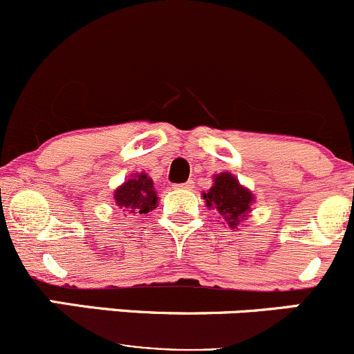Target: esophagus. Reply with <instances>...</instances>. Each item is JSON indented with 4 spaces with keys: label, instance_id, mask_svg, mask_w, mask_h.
Here are the masks:
<instances>
[{
    "label": "esophagus",
    "instance_id": "34e87169",
    "mask_svg": "<svg viewBox=\"0 0 354 354\" xmlns=\"http://www.w3.org/2000/svg\"><path fill=\"white\" fill-rule=\"evenodd\" d=\"M192 185H194V182L192 180H187V182H182V184H176V189H192Z\"/></svg>",
    "mask_w": 354,
    "mask_h": 354
}]
</instances>
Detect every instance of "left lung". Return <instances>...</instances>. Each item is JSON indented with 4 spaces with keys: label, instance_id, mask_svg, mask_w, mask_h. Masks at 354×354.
<instances>
[{
    "label": "left lung",
    "instance_id": "obj_1",
    "mask_svg": "<svg viewBox=\"0 0 354 354\" xmlns=\"http://www.w3.org/2000/svg\"><path fill=\"white\" fill-rule=\"evenodd\" d=\"M203 198L206 199L207 207H216L232 228L239 227L240 221L247 216V211H250L252 203V194L227 172L214 177V185L203 194Z\"/></svg>",
    "mask_w": 354,
    "mask_h": 354
}]
</instances>
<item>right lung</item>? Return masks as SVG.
<instances>
[{"instance_id": "right-lung-1", "label": "right lung", "mask_w": 354, "mask_h": 354, "mask_svg": "<svg viewBox=\"0 0 354 354\" xmlns=\"http://www.w3.org/2000/svg\"><path fill=\"white\" fill-rule=\"evenodd\" d=\"M114 199L122 211L140 214L150 213L151 209H155L156 201H158L153 189V180L147 177V174L134 176L124 182V185L115 191Z\"/></svg>"}]
</instances>
